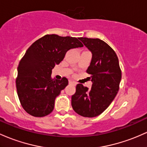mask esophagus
Instances as JSON below:
<instances>
[{
  "label": "esophagus",
  "instance_id": "obj_1",
  "mask_svg": "<svg viewBox=\"0 0 147 147\" xmlns=\"http://www.w3.org/2000/svg\"><path fill=\"white\" fill-rule=\"evenodd\" d=\"M69 84H70L74 85V86H75V85L77 84L76 82H72V81H69Z\"/></svg>",
  "mask_w": 147,
  "mask_h": 147
}]
</instances>
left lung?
Here are the masks:
<instances>
[{
	"mask_svg": "<svg viewBox=\"0 0 147 147\" xmlns=\"http://www.w3.org/2000/svg\"><path fill=\"white\" fill-rule=\"evenodd\" d=\"M92 52L86 72L91 75V89L78 84L72 96L74 111L84 117H95L104 112L117 96L121 70L114 49L98 38H79Z\"/></svg>",
	"mask_w": 147,
	"mask_h": 147,
	"instance_id": "8db88e82",
	"label": "left lung"
}]
</instances>
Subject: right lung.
Returning <instances> with one entry per match:
<instances>
[{
    "label": "right lung",
    "instance_id": "right-lung-1",
    "mask_svg": "<svg viewBox=\"0 0 147 147\" xmlns=\"http://www.w3.org/2000/svg\"><path fill=\"white\" fill-rule=\"evenodd\" d=\"M77 38L47 34L34 42L21 59L16 86L24 110L35 117H43L53 111L56 98L68 84L51 77V70L63 60L68 50L82 47Z\"/></svg>",
    "mask_w": 147,
    "mask_h": 147
}]
</instances>
